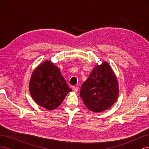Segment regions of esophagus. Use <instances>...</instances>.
Here are the masks:
<instances>
[{"instance_id": "1", "label": "esophagus", "mask_w": 149, "mask_h": 149, "mask_svg": "<svg viewBox=\"0 0 149 149\" xmlns=\"http://www.w3.org/2000/svg\"><path fill=\"white\" fill-rule=\"evenodd\" d=\"M72 89H73V90L74 92H77L78 90V86H73L72 87Z\"/></svg>"}]
</instances>
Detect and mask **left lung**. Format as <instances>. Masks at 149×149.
I'll return each mask as SVG.
<instances>
[{
    "label": "left lung",
    "mask_w": 149,
    "mask_h": 149,
    "mask_svg": "<svg viewBox=\"0 0 149 149\" xmlns=\"http://www.w3.org/2000/svg\"><path fill=\"white\" fill-rule=\"evenodd\" d=\"M119 94L118 82L107 63L97 65L84 82L80 96L88 109L98 112L114 104Z\"/></svg>",
    "instance_id": "8db88e82"
}]
</instances>
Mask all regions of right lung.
<instances>
[{
    "label": "right lung",
    "instance_id": "obj_1",
    "mask_svg": "<svg viewBox=\"0 0 149 149\" xmlns=\"http://www.w3.org/2000/svg\"><path fill=\"white\" fill-rule=\"evenodd\" d=\"M29 88L35 101L48 110L60 106L66 94L71 91L60 69L48 61L43 62L33 71Z\"/></svg>",
    "mask_w": 149,
    "mask_h": 149
}]
</instances>
